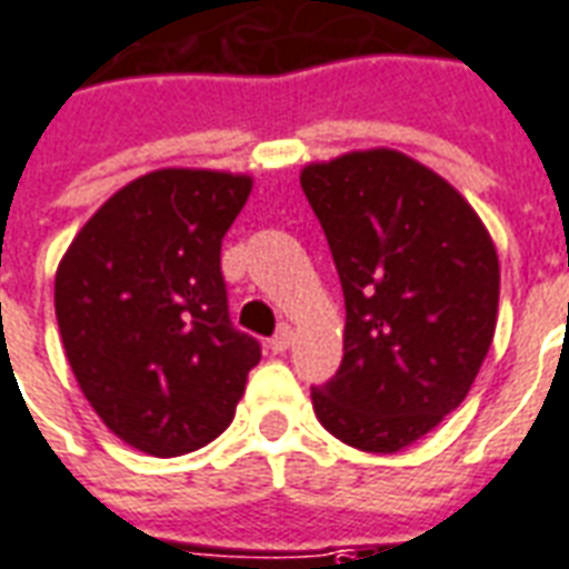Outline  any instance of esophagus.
<instances>
[{
	"label": "esophagus",
	"instance_id": "1",
	"mask_svg": "<svg viewBox=\"0 0 569 569\" xmlns=\"http://www.w3.org/2000/svg\"><path fill=\"white\" fill-rule=\"evenodd\" d=\"M289 345H292V329H289V326H280V329H277V336L268 341V348H271L273 353H283Z\"/></svg>",
	"mask_w": 569,
	"mask_h": 569
}]
</instances>
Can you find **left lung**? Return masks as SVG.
<instances>
[{
  "instance_id": "1",
  "label": "left lung",
  "mask_w": 569,
  "mask_h": 569,
  "mask_svg": "<svg viewBox=\"0 0 569 569\" xmlns=\"http://www.w3.org/2000/svg\"><path fill=\"white\" fill-rule=\"evenodd\" d=\"M345 292V357L311 388L332 437L400 452L462 403L490 351L499 256L447 178L391 147L301 169Z\"/></svg>"
}]
</instances>
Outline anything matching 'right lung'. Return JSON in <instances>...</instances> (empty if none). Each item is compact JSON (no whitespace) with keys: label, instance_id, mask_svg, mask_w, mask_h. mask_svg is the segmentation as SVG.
<instances>
[{"label":"right lung","instance_id":"right-lung-1","mask_svg":"<svg viewBox=\"0 0 569 569\" xmlns=\"http://www.w3.org/2000/svg\"><path fill=\"white\" fill-rule=\"evenodd\" d=\"M252 174L157 169L82 224L54 273L63 353L101 422L147 456L212 443L261 360L228 317L221 240Z\"/></svg>","mask_w":569,"mask_h":569}]
</instances>
